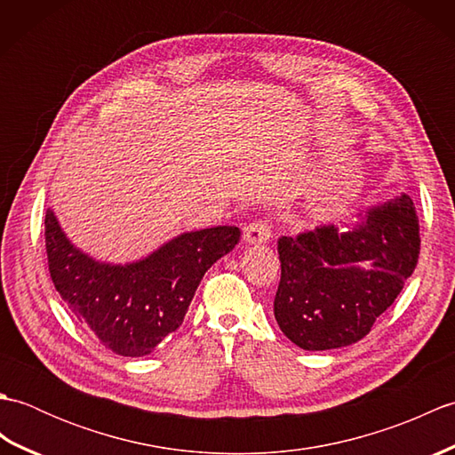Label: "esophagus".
<instances>
[{"instance_id": "1", "label": "esophagus", "mask_w": 455, "mask_h": 455, "mask_svg": "<svg viewBox=\"0 0 455 455\" xmlns=\"http://www.w3.org/2000/svg\"><path fill=\"white\" fill-rule=\"evenodd\" d=\"M272 236V225L267 220L258 219L244 228V240L250 244H264Z\"/></svg>"}]
</instances>
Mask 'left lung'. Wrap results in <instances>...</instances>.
I'll list each match as a JSON object with an SVG mask.
<instances>
[{
    "label": "left lung",
    "instance_id": "8db88e82",
    "mask_svg": "<svg viewBox=\"0 0 455 455\" xmlns=\"http://www.w3.org/2000/svg\"><path fill=\"white\" fill-rule=\"evenodd\" d=\"M282 279L274 315L303 350H332L362 340L412 275L420 228L409 196L367 212L352 233L316 228L277 243Z\"/></svg>",
    "mask_w": 455,
    "mask_h": 455
}]
</instances>
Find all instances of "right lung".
Segmentation results:
<instances>
[{
	"mask_svg": "<svg viewBox=\"0 0 455 455\" xmlns=\"http://www.w3.org/2000/svg\"><path fill=\"white\" fill-rule=\"evenodd\" d=\"M240 240L236 227L186 233L131 266L98 264L76 250L52 211L44 217L48 272L68 308L119 355H147L180 328L207 269Z\"/></svg>",
	"mask_w": 455,
	"mask_h": 455,
	"instance_id": "obj_1",
	"label": "right lung"
}]
</instances>
